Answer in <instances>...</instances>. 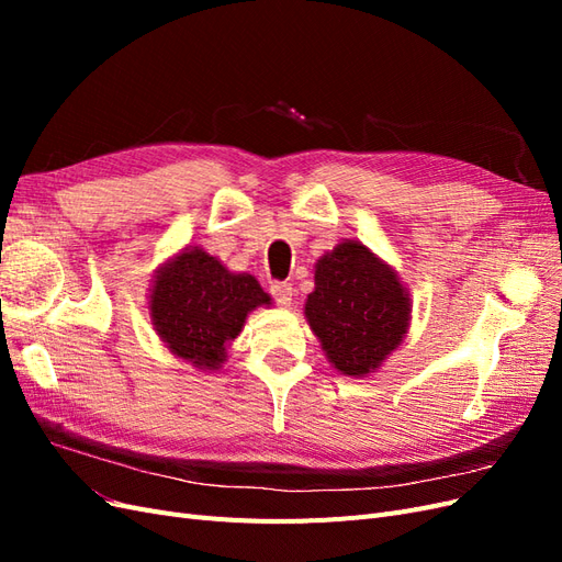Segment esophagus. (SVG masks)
I'll list each match as a JSON object with an SVG mask.
<instances>
[{"label": "esophagus", "mask_w": 562, "mask_h": 562, "mask_svg": "<svg viewBox=\"0 0 562 562\" xmlns=\"http://www.w3.org/2000/svg\"><path fill=\"white\" fill-rule=\"evenodd\" d=\"M269 293L281 304V307H288V304H291V300H293V285L285 283V281H277V283H271Z\"/></svg>", "instance_id": "1"}]
</instances>
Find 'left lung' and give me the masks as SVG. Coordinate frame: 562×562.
I'll use <instances>...</instances> for the list:
<instances>
[{
	"label": "left lung",
	"mask_w": 562,
	"mask_h": 562,
	"mask_svg": "<svg viewBox=\"0 0 562 562\" xmlns=\"http://www.w3.org/2000/svg\"><path fill=\"white\" fill-rule=\"evenodd\" d=\"M314 281L304 314L330 363L345 375H368L407 330L411 302L396 274L366 246L345 241L318 260Z\"/></svg>",
	"instance_id": "8db88e82"
}]
</instances>
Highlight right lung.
I'll list each match as a JSON object with an SVG mask.
<instances>
[{
	"label": "right lung",
	"mask_w": 562,
	"mask_h": 562,
	"mask_svg": "<svg viewBox=\"0 0 562 562\" xmlns=\"http://www.w3.org/2000/svg\"><path fill=\"white\" fill-rule=\"evenodd\" d=\"M258 304H269L258 281L250 274H229L194 248L178 255L157 277L149 310L168 349L196 368L215 370Z\"/></svg>",
	"instance_id": "1"
}]
</instances>
